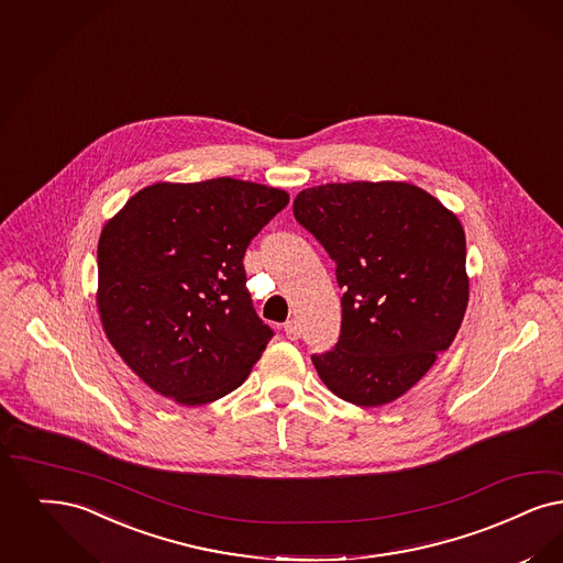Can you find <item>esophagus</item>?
Here are the masks:
<instances>
[{"mask_svg": "<svg viewBox=\"0 0 563 563\" xmlns=\"http://www.w3.org/2000/svg\"><path fill=\"white\" fill-rule=\"evenodd\" d=\"M285 335L287 338L292 339H299V335H301V329H299V322L297 320H289V322H285Z\"/></svg>", "mask_w": 563, "mask_h": 563, "instance_id": "esophagus-1", "label": "esophagus"}]
</instances>
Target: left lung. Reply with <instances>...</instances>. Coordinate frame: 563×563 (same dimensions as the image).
<instances>
[{"mask_svg":"<svg viewBox=\"0 0 563 563\" xmlns=\"http://www.w3.org/2000/svg\"><path fill=\"white\" fill-rule=\"evenodd\" d=\"M292 216L335 262L341 331L312 354L345 402L382 406L419 382L456 335L467 299L465 232L449 209L405 181L308 188Z\"/></svg>","mask_w":563,"mask_h":563,"instance_id":"obj_1","label":"left lung"}]
</instances>
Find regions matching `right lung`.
Returning <instances> with one entry per match:
<instances>
[{"mask_svg":"<svg viewBox=\"0 0 563 563\" xmlns=\"http://www.w3.org/2000/svg\"><path fill=\"white\" fill-rule=\"evenodd\" d=\"M287 205L278 188L232 178L153 184L104 225L102 327L157 394L201 406L247 379L274 331L253 308L243 257Z\"/></svg>","mask_w":563,"mask_h":563,"instance_id":"1","label":"right lung"}]
</instances>
